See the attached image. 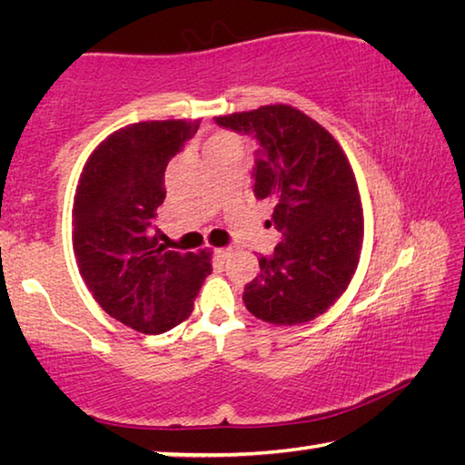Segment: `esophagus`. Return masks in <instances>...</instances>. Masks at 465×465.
I'll list each match as a JSON object with an SVG mask.
<instances>
[{"label":"esophagus","instance_id":"obj_1","mask_svg":"<svg viewBox=\"0 0 465 465\" xmlns=\"http://www.w3.org/2000/svg\"><path fill=\"white\" fill-rule=\"evenodd\" d=\"M230 252H232L230 248H217V250H215V256L219 258V261H225V258L230 256Z\"/></svg>","mask_w":465,"mask_h":465}]
</instances>
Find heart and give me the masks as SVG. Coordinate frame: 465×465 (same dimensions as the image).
Listing matches in <instances>:
<instances>
[{
    "label": "heart",
    "mask_w": 465,
    "mask_h": 465,
    "mask_svg": "<svg viewBox=\"0 0 465 465\" xmlns=\"http://www.w3.org/2000/svg\"><path fill=\"white\" fill-rule=\"evenodd\" d=\"M222 149H238V139L230 133H219V135H213L204 143V153L222 152Z\"/></svg>",
    "instance_id": "obj_1"
}]
</instances>
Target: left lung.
<instances>
[{
  "label": "left lung",
  "instance_id": "1",
  "mask_svg": "<svg viewBox=\"0 0 465 465\" xmlns=\"http://www.w3.org/2000/svg\"><path fill=\"white\" fill-rule=\"evenodd\" d=\"M215 123L258 141L254 196L272 203V225L282 233L272 254L258 258L261 274L243 287V303L271 324H305L334 305L359 264L363 207L351 163L336 139L293 106Z\"/></svg>",
  "mask_w": 465,
  "mask_h": 465
}]
</instances>
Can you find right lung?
Listing matches in <instances>:
<instances>
[{"label":"right lung","mask_w":465,"mask_h":465,"mask_svg":"<svg viewBox=\"0 0 465 465\" xmlns=\"http://www.w3.org/2000/svg\"><path fill=\"white\" fill-rule=\"evenodd\" d=\"M199 121H145L114 131L85 162L74 199V252L90 293L108 316L162 334L191 316L211 274V254L157 243L155 211L166 199L168 162Z\"/></svg>","instance_id":"right-lung-1"}]
</instances>
